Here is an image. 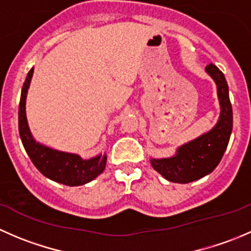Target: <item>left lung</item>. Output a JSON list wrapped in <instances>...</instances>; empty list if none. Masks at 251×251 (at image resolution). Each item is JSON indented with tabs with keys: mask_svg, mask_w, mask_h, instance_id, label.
<instances>
[{
	"mask_svg": "<svg viewBox=\"0 0 251 251\" xmlns=\"http://www.w3.org/2000/svg\"><path fill=\"white\" fill-rule=\"evenodd\" d=\"M205 72L217 86L221 113L219 121L209 132L177 148L171 158L151 159V164L164 178L175 183H189L215 170L228 146L233 127V113L229 100L228 85L224 73L210 63Z\"/></svg>",
	"mask_w": 251,
	"mask_h": 251,
	"instance_id": "8db88e82",
	"label": "left lung"
}]
</instances>
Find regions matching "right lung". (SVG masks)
<instances>
[{
  "instance_id": "1",
  "label": "right lung",
  "mask_w": 251,
  "mask_h": 251,
  "mask_svg": "<svg viewBox=\"0 0 251 251\" xmlns=\"http://www.w3.org/2000/svg\"><path fill=\"white\" fill-rule=\"evenodd\" d=\"M32 74H34V68H31L27 73L24 85H23L19 102V114H18L20 140L27 155L30 156L37 170L52 181L72 187L88 183L104 171L107 155L100 154L95 158L85 160L77 154L55 151L36 142L30 132L26 113H25V102H26L27 90H29Z\"/></svg>"
}]
</instances>
